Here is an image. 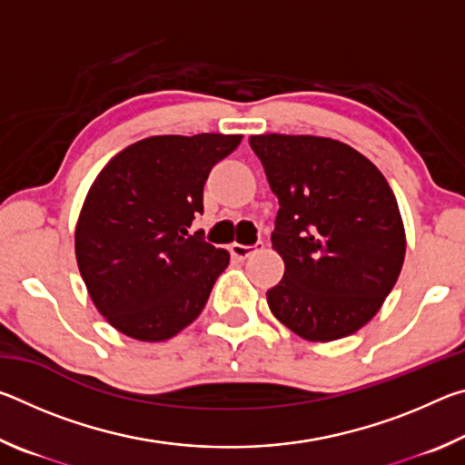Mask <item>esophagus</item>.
<instances>
[{"label": "esophagus", "instance_id": "obj_1", "mask_svg": "<svg viewBox=\"0 0 465 465\" xmlns=\"http://www.w3.org/2000/svg\"><path fill=\"white\" fill-rule=\"evenodd\" d=\"M262 248H264L262 243H256V246H242V243H232L230 252H232V256L235 258V261H246L250 254H254V252L262 250Z\"/></svg>", "mask_w": 465, "mask_h": 465}]
</instances>
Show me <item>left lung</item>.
Segmentation results:
<instances>
[{
    "mask_svg": "<svg viewBox=\"0 0 465 465\" xmlns=\"http://www.w3.org/2000/svg\"><path fill=\"white\" fill-rule=\"evenodd\" d=\"M279 213L271 235L285 261L266 291L274 318L305 341L363 328L390 295L406 254L388 180L357 149L328 137L252 135Z\"/></svg>",
    "mask_w": 465,
    "mask_h": 465,
    "instance_id": "left-lung-1",
    "label": "left lung"
}]
</instances>
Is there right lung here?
Instances as JSON below:
<instances>
[{"mask_svg":"<svg viewBox=\"0 0 465 465\" xmlns=\"http://www.w3.org/2000/svg\"><path fill=\"white\" fill-rule=\"evenodd\" d=\"M240 141L147 137L94 180L75 225V258L94 305L119 332L160 342L199 318L230 254L188 227L203 215L211 168Z\"/></svg>","mask_w":465,"mask_h":465,"instance_id":"right-lung-1","label":"right lung"}]
</instances>
